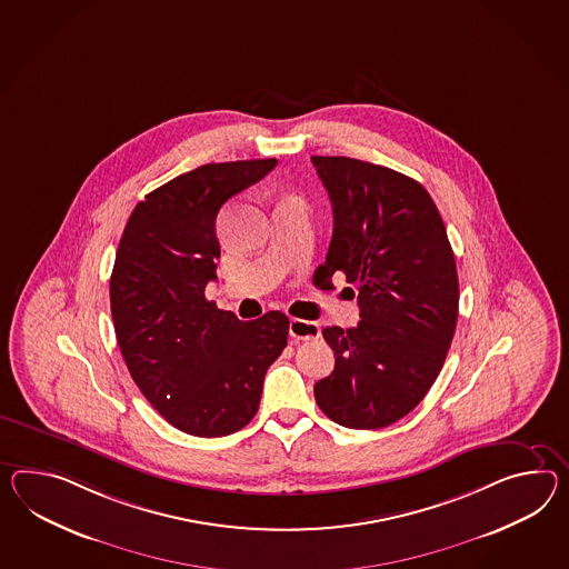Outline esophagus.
Segmentation results:
<instances>
[{
	"instance_id": "obj_1",
	"label": "esophagus",
	"mask_w": 569,
	"mask_h": 569,
	"mask_svg": "<svg viewBox=\"0 0 569 569\" xmlns=\"http://www.w3.org/2000/svg\"><path fill=\"white\" fill-rule=\"evenodd\" d=\"M290 335L293 339H302V341H308V339H319V322H312V320L291 319Z\"/></svg>"
}]
</instances>
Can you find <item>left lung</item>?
<instances>
[{"label":"left lung","instance_id":"8db88e82","mask_svg":"<svg viewBox=\"0 0 569 569\" xmlns=\"http://www.w3.org/2000/svg\"><path fill=\"white\" fill-rule=\"evenodd\" d=\"M333 238L315 271L358 290L360 322L322 329L335 370L315 399L335 423L378 430L411 413L442 370L458 319V276L442 216L419 182L346 156H312Z\"/></svg>","mask_w":569,"mask_h":569}]
</instances>
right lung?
<instances>
[{
    "label": "right lung",
    "mask_w": 569,
    "mask_h": 569,
    "mask_svg": "<svg viewBox=\"0 0 569 569\" xmlns=\"http://www.w3.org/2000/svg\"><path fill=\"white\" fill-rule=\"evenodd\" d=\"M278 164H203L139 201L111 276V315L129 375L177 430L220 438L259 411L267 368L288 346L290 320L271 310L238 319L206 298L218 279L216 218L236 193Z\"/></svg>",
    "instance_id": "1"
}]
</instances>
